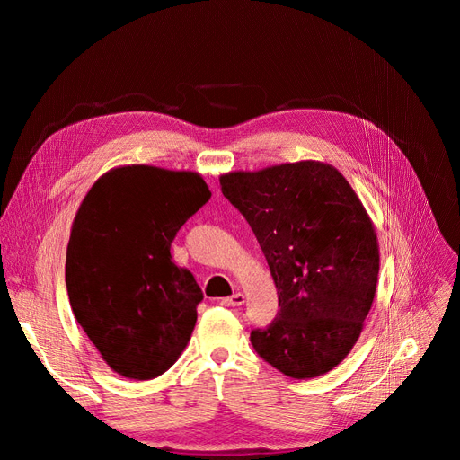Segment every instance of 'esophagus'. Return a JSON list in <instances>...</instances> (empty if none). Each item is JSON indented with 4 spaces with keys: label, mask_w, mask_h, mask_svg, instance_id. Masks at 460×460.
<instances>
[{
    "label": "esophagus",
    "mask_w": 460,
    "mask_h": 460,
    "mask_svg": "<svg viewBox=\"0 0 460 460\" xmlns=\"http://www.w3.org/2000/svg\"><path fill=\"white\" fill-rule=\"evenodd\" d=\"M243 303H245V296L242 294V291H235L234 296L222 299V305H226V307H242Z\"/></svg>",
    "instance_id": "34e87169"
}]
</instances>
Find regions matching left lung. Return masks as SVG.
I'll list each match as a JSON object with an SVG mask.
<instances>
[{
    "mask_svg": "<svg viewBox=\"0 0 460 460\" xmlns=\"http://www.w3.org/2000/svg\"><path fill=\"white\" fill-rule=\"evenodd\" d=\"M225 198L252 226L278 289L255 351L296 380L349 355L372 307L380 247L365 205L328 163L297 161L220 176Z\"/></svg>",
    "mask_w": 460,
    "mask_h": 460,
    "instance_id": "1",
    "label": "left lung"
}]
</instances>
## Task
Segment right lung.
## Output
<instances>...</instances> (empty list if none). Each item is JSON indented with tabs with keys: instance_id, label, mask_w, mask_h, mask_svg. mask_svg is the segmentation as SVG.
<instances>
[{
	"instance_id": "1",
	"label": "right lung",
	"mask_w": 460,
	"mask_h": 460,
	"mask_svg": "<svg viewBox=\"0 0 460 460\" xmlns=\"http://www.w3.org/2000/svg\"><path fill=\"white\" fill-rule=\"evenodd\" d=\"M208 198L199 172L120 164L97 178L78 207L65 264L68 301L124 378H157L186 349L203 294L172 262L171 243Z\"/></svg>"
}]
</instances>
